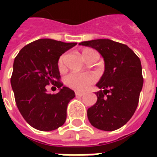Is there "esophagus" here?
Here are the masks:
<instances>
[{"label":"esophagus","mask_w":157,"mask_h":157,"mask_svg":"<svg viewBox=\"0 0 157 157\" xmlns=\"http://www.w3.org/2000/svg\"><path fill=\"white\" fill-rule=\"evenodd\" d=\"M83 95H84V93H83V92H75V96H76V97H82Z\"/></svg>","instance_id":"34e87169"}]
</instances>
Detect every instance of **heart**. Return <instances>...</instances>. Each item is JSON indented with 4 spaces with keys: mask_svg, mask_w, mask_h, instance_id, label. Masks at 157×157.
<instances>
[{
    "mask_svg": "<svg viewBox=\"0 0 157 157\" xmlns=\"http://www.w3.org/2000/svg\"><path fill=\"white\" fill-rule=\"evenodd\" d=\"M82 56L83 59L87 62L89 59L98 56V55L92 48H84L82 51ZM64 60L65 55H61L58 59V68L59 71L64 70ZM96 80L97 77L92 73H71L65 77V84L75 91L82 92L92 85Z\"/></svg>",
    "mask_w": 157,
    "mask_h": 157,
    "instance_id": "obj_1",
    "label": "heart"
}]
</instances>
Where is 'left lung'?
Returning a JSON list of instances; mask_svg holds the SVG:
<instances>
[{
  "label": "left lung",
  "instance_id": "8db88e82",
  "mask_svg": "<svg viewBox=\"0 0 157 157\" xmlns=\"http://www.w3.org/2000/svg\"><path fill=\"white\" fill-rule=\"evenodd\" d=\"M101 54L105 71L97 86L98 100L87 109L89 122L95 128L113 131L127 123L137 109L143 86L140 59L127 45L110 39H94L79 44Z\"/></svg>",
  "mask_w": 157,
  "mask_h": 157
}]
</instances>
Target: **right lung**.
I'll return each mask as SVG.
<instances>
[{
  "instance_id": "1",
  "label": "right lung",
  "mask_w": 157,
  "mask_h": 157,
  "mask_svg": "<svg viewBox=\"0 0 157 157\" xmlns=\"http://www.w3.org/2000/svg\"><path fill=\"white\" fill-rule=\"evenodd\" d=\"M75 45L76 43L38 39L16 56L11 85L19 112L33 128L51 131L65 124L68 103L75 95L59 81L58 59ZM49 84L60 92L48 94L46 87Z\"/></svg>"
}]
</instances>
